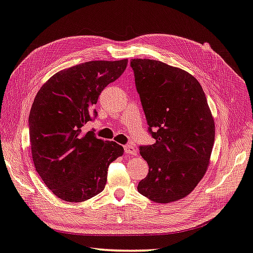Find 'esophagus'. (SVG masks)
<instances>
[{
    "label": "esophagus",
    "instance_id": "esophagus-1",
    "mask_svg": "<svg viewBox=\"0 0 253 253\" xmlns=\"http://www.w3.org/2000/svg\"><path fill=\"white\" fill-rule=\"evenodd\" d=\"M124 150H125L126 153H128V155H132V156H136L137 155V150L136 148L131 146V145H125L124 146Z\"/></svg>",
    "mask_w": 253,
    "mask_h": 253
}]
</instances>
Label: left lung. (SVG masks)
Listing matches in <instances>:
<instances>
[{
	"label": "left lung",
	"instance_id": "obj_1",
	"mask_svg": "<svg viewBox=\"0 0 253 253\" xmlns=\"http://www.w3.org/2000/svg\"><path fill=\"white\" fill-rule=\"evenodd\" d=\"M130 67L156 142L140 146L149 172L138 184L141 195L170 203L189 195L204 176L215 141V125L201 84L190 73L151 59Z\"/></svg>",
	"mask_w": 253,
	"mask_h": 253
}]
</instances>
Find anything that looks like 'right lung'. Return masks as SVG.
I'll return each instance as SVG.
<instances>
[{
	"mask_svg": "<svg viewBox=\"0 0 253 253\" xmlns=\"http://www.w3.org/2000/svg\"><path fill=\"white\" fill-rule=\"evenodd\" d=\"M127 59L88 61L52 76L38 91L29 113V139L36 171L59 199L83 202L101 193L108 166L124 148L82 127L94 121L101 92L125 71Z\"/></svg>",
	"mask_w": 253,
	"mask_h": 253,
	"instance_id": "right-lung-1",
	"label": "right lung"
}]
</instances>
